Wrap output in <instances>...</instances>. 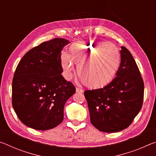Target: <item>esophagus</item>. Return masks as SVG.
Instances as JSON below:
<instances>
[{
    "label": "esophagus",
    "mask_w": 156,
    "mask_h": 156,
    "mask_svg": "<svg viewBox=\"0 0 156 156\" xmlns=\"http://www.w3.org/2000/svg\"><path fill=\"white\" fill-rule=\"evenodd\" d=\"M76 92H79V93H81V92H83V89L79 88V87H76Z\"/></svg>",
    "instance_id": "esophagus-1"
}]
</instances>
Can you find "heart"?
Returning a JSON list of instances; mask_svg holds the SVG:
<instances>
[{"instance_id":"obj_1","label":"heart","mask_w":156,"mask_h":156,"mask_svg":"<svg viewBox=\"0 0 156 156\" xmlns=\"http://www.w3.org/2000/svg\"><path fill=\"white\" fill-rule=\"evenodd\" d=\"M121 62L117 46L108 42L78 41L68 48V55L62 53L61 65L66 78L75 73L74 64L78 65L80 76L91 89H101L112 82Z\"/></svg>"}]
</instances>
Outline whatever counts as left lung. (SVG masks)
Listing matches in <instances>:
<instances>
[{
    "mask_svg": "<svg viewBox=\"0 0 156 156\" xmlns=\"http://www.w3.org/2000/svg\"><path fill=\"white\" fill-rule=\"evenodd\" d=\"M116 77L105 87L86 90L91 124L105 133H116L128 128L141 110L144 85L139 68L124 46Z\"/></svg>",
    "mask_w": 156,
    "mask_h": 156,
    "instance_id": "obj_1",
    "label": "left lung"
}]
</instances>
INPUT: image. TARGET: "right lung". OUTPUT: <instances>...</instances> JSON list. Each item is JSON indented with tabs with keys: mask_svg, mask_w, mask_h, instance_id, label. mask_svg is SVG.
Instances as JSON below:
<instances>
[{
	"mask_svg": "<svg viewBox=\"0 0 156 156\" xmlns=\"http://www.w3.org/2000/svg\"><path fill=\"white\" fill-rule=\"evenodd\" d=\"M68 40L55 38L27 52L16 66L12 80V106L27 126L38 130L62 122L64 107L76 91L62 75L61 52Z\"/></svg>",
	"mask_w": 156,
	"mask_h": 156,
	"instance_id": "1",
	"label": "right lung"
}]
</instances>
